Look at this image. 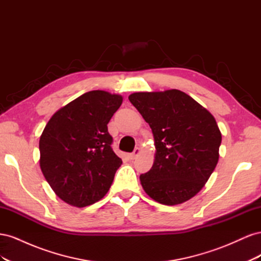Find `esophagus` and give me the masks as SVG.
I'll return each mask as SVG.
<instances>
[{
	"mask_svg": "<svg viewBox=\"0 0 261 261\" xmlns=\"http://www.w3.org/2000/svg\"><path fill=\"white\" fill-rule=\"evenodd\" d=\"M139 153H140V149H139V148H136L135 150H134V151H133L132 153H129V154H128L129 159H130V160L136 159V158L138 156V154H139Z\"/></svg>",
	"mask_w": 261,
	"mask_h": 261,
	"instance_id": "1",
	"label": "esophagus"
}]
</instances>
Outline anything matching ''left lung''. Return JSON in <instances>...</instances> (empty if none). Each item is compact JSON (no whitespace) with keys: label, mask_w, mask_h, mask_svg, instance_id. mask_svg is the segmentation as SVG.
<instances>
[{"label":"left lung","mask_w":261,"mask_h":261,"mask_svg":"<svg viewBox=\"0 0 261 261\" xmlns=\"http://www.w3.org/2000/svg\"><path fill=\"white\" fill-rule=\"evenodd\" d=\"M152 129V168L139 176L155 201L174 206L207 183L219 160L221 132L215 117L183 91L135 92L128 97Z\"/></svg>","instance_id":"1"}]
</instances>
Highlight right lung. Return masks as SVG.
Listing matches in <instances>:
<instances>
[{
  "label": "right lung",
  "instance_id": "right-lung-1",
  "mask_svg": "<svg viewBox=\"0 0 261 261\" xmlns=\"http://www.w3.org/2000/svg\"><path fill=\"white\" fill-rule=\"evenodd\" d=\"M123 98L102 90L86 92L60 109L39 141L40 168L62 200L83 208L103 198L122 160L111 147L108 123Z\"/></svg>",
  "mask_w": 261,
  "mask_h": 261
}]
</instances>
